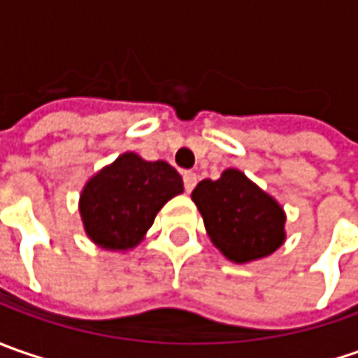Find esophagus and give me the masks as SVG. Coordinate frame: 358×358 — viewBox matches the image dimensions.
Listing matches in <instances>:
<instances>
[{
  "mask_svg": "<svg viewBox=\"0 0 358 358\" xmlns=\"http://www.w3.org/2000/svg\"><path fill=\"white\" fill-rule=\"evenodd\" d=\"M183 183H185L187 193H191V191L195 189V185H197V173H193V171L183 173Z\"/></svg>",
  "mask_w": 358,
  "mask_h": 358,
  "instance_id": "34e87169",
  "label": "esophagus"
}]
</instances>
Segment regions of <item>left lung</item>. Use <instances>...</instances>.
<instances>
[{"instance_id": "obj_1", "label": "left lung", "mask_w": 358, "mask_h": 358, "mask_svg": "<svg viewBox=\"0 0 358 358\" xmlns=\"http://www.w3.org/2000/svg\"><path fill=\"white\" fill-rule=\"evenodd\" d=\"M207 235L233 263H251L273 255L287 239V215L279 201L239 169L219 179H203L191 193Z\"/></svg>"}]
</instances>
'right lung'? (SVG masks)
Returning <instances> with one entry per match:
<instances>
[{"label":"right lung","instance_id":"right-lung-1","mask_svg":"<svg viewBox=\"0 0 358 358\" xmlns=\"http://www.w3.org/2000/svg\"><path fill=\"white\" fill-rule=\"evenodd\" d=\"M183 193V179L167 161L123 153L90 177L79 195L85 235L105 251H131L145 239L163 205Z\"/></svg>","mask_w":358,"mask_h":358}]
</instances>
